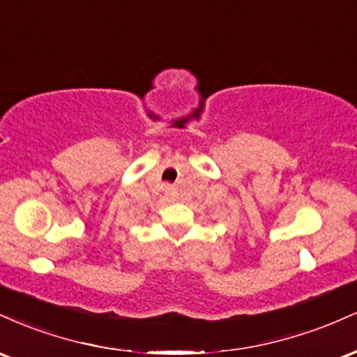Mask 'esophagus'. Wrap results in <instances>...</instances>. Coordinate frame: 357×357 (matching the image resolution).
<instances>
[{"instance_id": "1", "label": "esophagus", "mask_w": 357, "mask_h": 357, "mask_svg": "<svg viewBox=\"0 0 357 357\" xmlns=\"http://www.w3.org/2000/svg\"><path fill=\"white\" fill-rule=\"evenodd\" d=\"M167 192H171V186H167Z\"/></svg>"}]
</instances>
